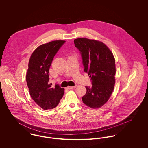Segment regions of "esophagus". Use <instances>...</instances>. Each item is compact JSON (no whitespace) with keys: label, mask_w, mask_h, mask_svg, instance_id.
Returning <instances> with one entry per match:
<instances>
[{"label":"esophagus","mask_w":148,"mask_h":148,"mask_svg":"<svg viewBox=\"0 0 148 148\" xmlns=\"http://www.w3.org/2000/svg\"><path fill=\"white\" fill-rule=\"evenodd\" d=\"M77 87V85H75V86H68L67 87V89H74Z\"/></svg>","instance_id":"1"}]
</instances>
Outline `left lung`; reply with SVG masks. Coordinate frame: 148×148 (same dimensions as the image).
I'll list each match as a JSON object with an SVG mask.
<instances>
[{
	"instance_id": "8db88e82",
	"label": "left lung",
	"mask_w": 148,
	"mask_h": 148,
	"mask_svg": "<svg viewBox=\"0 0 148 148\" xmlns=\"http://www.w3.org/2000/svg\"><path fill=\"white\" fill-rule=\"evenodd\" d=\"M82 54L85 72L92 80V86H85L83 103L92 108L104 106L110 98L115 83V61L113 53L104 43L87 38L74 40Z\"/></svg>"
}]
</instances>
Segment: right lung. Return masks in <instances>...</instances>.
<instances>
[{
  "instance_id": "1",
  "label": "right lung",
  "mask_w": 148,
  "mask_h": 148,
  "mask_svg": "<svg viewBox=\"0 0 148 148\" xmlns=\"http://www.w3.org/2000/svg\"><path fill=\"white\" fill-rule=\"evenodd\" d=\"M65 40H54L39 45L32 54L26 80L32 98L44 110L55 108L63 97L64 88L49 83V70L54 56Z\"/></svg>"
}]
</instances>
